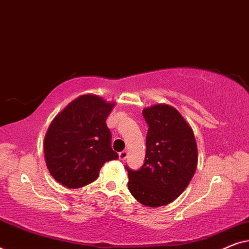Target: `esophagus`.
<instances>
[{"label":"esophagus","mask_w":249,"mask_h":249,"mask_svg":"<svg viewBox=\"0 0 249 249\" xmlns=\"http://www.w3.org/2000/svg\"><path fill=\"white\" fill-rule=\"evenodd\" d=\"M127 155H128L127 151H122V152L119 153V159H120L121 161H124V160L127 159Z\"/></svg>","instance_id":"obj_1"}]
</instances>
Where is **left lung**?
Masks as SVG:
<instances>
[{"label":"left lung","mask_w":249,"mask_h":249,"mask_svg":"<svg viewBox=\"0 0 249 249\" xmlns=\"http://www.w3.org/2000/svg\"><path fill=\"white\" fill-rule=\"evenodd\" d=\"M148 125L144 164L129 169L131 195L149 207L171 203L189 185L197 168L194 132L175 107L158 104L142 111Z\"/></svg>","instance_id":"left-lung-1"}]
</instances>
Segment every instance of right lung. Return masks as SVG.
<instances>
[{"mask_svg": "<svg viewBox=\"0 0 249 249\" xmlns=\"http://www.w3.org/2000/svg\"><path fill=\"white\" fill-rule=\"evenodd\" d=\"M114 103L83 95L55 117L44 141L47 169L57 182L80 188L95 181L105 162L117 160L107 119Z\"/></svg>", "mask_w": 249, "mask_h": 249, "instance_id": "add662e5", "label": "right lung"}]
</instances>
